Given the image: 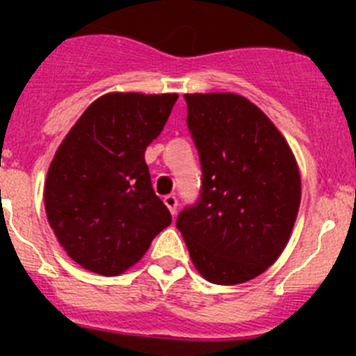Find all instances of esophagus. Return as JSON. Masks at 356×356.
<instances>
[{"label": "esophagus", "instance_id": "obj_1", "mask_svg": "<svg viewBox=\"0 0 356 356\" xmlns=\"http://www.w3.org/2000/svg\"><path fill=\"white\" fill-rule=\"evenodd\" d=\"M163 203H165V207H168V209L171 210L172 216H175L176 209H178V197H176L175 194H168V196L163 197Z\"/></svg>", "mask_w": 356, "mask_h": 356}]
</instances>
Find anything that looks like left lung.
I'll return each mask as SVG.
<instances>
[{"label":"left lung","instance_id":"8db88e82","mask_svg":"<svg viewBox=\"0 0 356 356\" xmlns=\"http://www.w3.org/2000/svg\"><path fill=\"white\" fill-rule=\"evenodd\" d=\"M185 102L201 185L176 228L209 282L244 284L287 246L300 209V171L282 134L246 97L185 94Z\"/></svg>","mask_w":356,"mask_h":356}]
</instances>
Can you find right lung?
I'll use <instances>...</instances> for the list:
<instances>
[{
    "label": "right lung",
    "instance_id": "add662e5",
    "mask_svg": "<svg viewBox=\"0 0 356 356\" xmlns=\"http://www.w3.org/2000/svg\"><path fill=\"white\" fill-rule=\"evenodd\" d=\"M176 94H105L85 110L49 165L44 205L60 246L81 267L114 276L143 259L171 225L155 194L146 147Z\"/></svg>",
    "mask_w": 356,
    "mask_h": 356
}]
</instances>
